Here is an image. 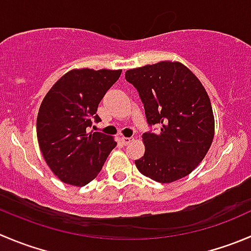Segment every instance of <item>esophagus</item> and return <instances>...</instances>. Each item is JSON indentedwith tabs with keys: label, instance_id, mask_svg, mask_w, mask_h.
<instances>
[{
	"label": "esophagus",
	"instance_id": "esophagus-1",
	"mask_svg": "<svg viewBox=\"0 0 251 251\" xmlns=\"http://www.w3.org/2000/svg\"><path fill=\"white\" fill-rule=\"evenodd\" d=\"M120 140H121V142H123L124 145L126 146V145H128V143H130L131 141L133 140V138H132V137H121Z\"/></svg>",
	"mask_w": 251,
	"mask_h": 251
}]
</instances>
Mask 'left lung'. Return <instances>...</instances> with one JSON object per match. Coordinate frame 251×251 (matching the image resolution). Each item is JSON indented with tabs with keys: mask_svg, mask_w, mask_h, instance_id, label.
<instances>
[{
	"mask_svg": "<svg viewBox=\"0 0 251 251\" xmlns=\"http://www.w3.org/2000/svg\"><path fill=\"white\" fill-rule=\"evenodd\" d=\"M125 78L138 92L148 125L157 133H143L146 152L135 160L141 174L158 182H172L190 174L208 152L215 119L207 92L180 62L162 61L128 70Z\"/></svg>",
	"mask_w": 251,
	"mask_h": 251,
	"instance_id": "left-lung-1",
	"label": "left lung"
}]
</instances>
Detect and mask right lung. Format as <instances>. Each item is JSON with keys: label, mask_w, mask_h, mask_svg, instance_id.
Returning a JSON list of instances; mask_svg holds the SVG:
<instances>
[{"label": "right lung", "mask_w": 251, "mask_h": 251, "mask_svg": "<svg viewBox=\"0 0 251 251\" xmlns=\"http://www.w3.org/2000/svg\"><path fill=\"white\" fill-rule=\"evenodd\" d=\"M120 75L121 70H72L44 98L36 119L39 147L61 181L88 184L116 146L111 136L88 131L100 121L99 103Z\"/></svg>", "instance_id": "obj_1"}]
</instances>
